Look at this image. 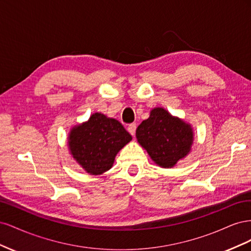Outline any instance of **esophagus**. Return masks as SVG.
Returning a JSON list of instances; mask_svg holds the SVG:
<instances>
[{
	"label": "esophagus",
	"instance_id": "34e87169",
	"mask_svg": "<svg viewBox=\"0 0 251 251\" xmlns=\"http://www.w3.org/2000/svg\"><path fill=\"white\" fill-rule=\"evenodd\" d=\"M136 127H137V126H136V124H132V125H130V126H127V131H128V133H130L132 136H134L135 133H136Z\"/></svg>",
	"mask_w": 251,
	"mask_h": 251
}]
</instances>
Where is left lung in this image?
<instances>
[{"mask_svg": "<svg viewBox=\"0 0 251 251\" xmlns=\"http://www.w3.org/2000/svg\"><path fill=\"white\" fill-rule=\"evenodd\" d=\"M136 138L151 160L170 169L191 151L194 132L185 121L172 116L163 108H155L138 126Z\"/></svg>", "mask_w": 251, "mask_h": 251, "instance_id": "obj_1", "label": "left lung"}]
</instances>
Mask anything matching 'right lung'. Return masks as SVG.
Wrapping results in <instances>:
<instances>
[{
  "mask_svg": "<svg viewBox=\"0 0 251 251\" xmlns=\"http://www.w3.org/2000/svg\"><path fill=\"white\" fill-rule=\"evenodd\" d=\"M132 140L118 120L94 113L87 123L75 126L68 137L72 157L91 175L109 171L115 156Z\"/></svg>",
  "mask_w": 251,
  "mask_h": 251,
  "instance_id": "obj_1",
  "label": "right lung"
}]
</instances>
